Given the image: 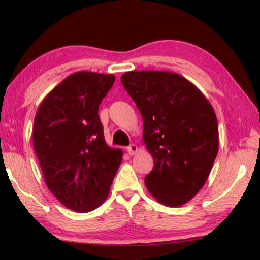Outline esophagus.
I'll use <instances>...</instances> for the list:
<instances>
[{
	"mask_svg": "<svg viewBox=\"0 0 260 260\" xmlns=\"http://www.w3.org/2000/svg\"><path fill=\"white\" fill-rule=\"evenodd\" d=\"M127 152H128L131 156L135 155V153L138 152V147H136L135 144H131L129 147H127Z\"/></svg>",
	"mask_w": 260,
	"mask_h": 260,
	"instance_id": "34e87169",
	"label": "esophagus"
}]
</instances>
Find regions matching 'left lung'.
Instances as JSON below:
<instances>
[{
    "instance_id": "1",
    "label": "left lung",
    "mask_w": 260,
    "mask_h": 260,
    "mask_svg": "<svg viewBox=\"0 0 260 260\" xmlns=\"http://www.w3.org/2000/svg\"><path fill=\"white\" fill-rule=\"evenodd\" d=\"M121 83L143 119V142L153 158L144 178L149 192L166 206H181L208 180L218 155L214 110L186 78L166 71H131Z\"/></svg>"
}]
</instances>
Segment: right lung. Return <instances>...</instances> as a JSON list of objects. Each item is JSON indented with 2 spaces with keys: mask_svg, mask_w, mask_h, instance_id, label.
Segmentation results:
<instances>
[{
  "mask_svg": "<svg viewBox=\"0 0 260 260\" xmlns=\"http://www.w3.org/2000/svg\"><path fill=\"white\" fill-rule=\"evenodd\" d=\"M113 82V74L73 73L46 96L35 116L33 147L47 187L76 212L107 200L122 159V150L105 142L99 117Z\"/></svg>",
  "mask_w": 260,
  "mask_h": 260,
  "instance_id": "1",
  "label": "right lung"
}]
</instances>
